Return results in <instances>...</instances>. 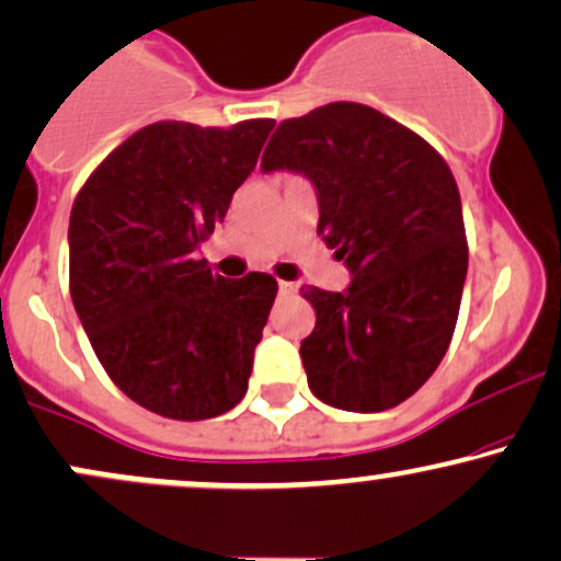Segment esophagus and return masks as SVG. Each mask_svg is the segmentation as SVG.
<instances>
[{"label": "esophagus", "mask_w": 561, "mask_h": 561, "mask_svg": "<svg viewBox=\"0 0 561 561\" xmlns=\"http://www.w3.org/2000/svg\"><path fill=\"white\" fill-rule=\"evenodd\" d=\"M295 289H298V285H295V282H279V293L282 295H293Z\"/></svg>", "instance_id": "1"}]
</instances>
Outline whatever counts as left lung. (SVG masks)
I'll return each mask as SVG.
<instances>
[{"label":"left lung","mask_w":561,"mask_h":561,"mask_svg":"<svg viewBox=\"0 0 561 561\" xmlns=\"http://www.w3.org/2000/svg\"><path fill=\"white\" fill-rule=\"evenodd\" d=\"M263 171H298L319 197L317 231L351 287L300 289L317 327L300 343L308 388L343 411H385L433 377L467 279L461 197L420 134L358 102L276 126Z\"/></svg>","instance_id":"obj_1"}]
</instances>
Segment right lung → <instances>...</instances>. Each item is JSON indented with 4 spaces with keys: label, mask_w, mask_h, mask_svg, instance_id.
<instances>
[{
    "label": "right lung",
    "mask_w": 561,
    "mask_h": 561,
    "mask_svg": "<svg viewBox=\"0 0 561 561\" xmlns=\"http://www.w3.org/2000/svg\"><path fill=\"white\" fill-rule=\"evenodd\" d=\"M272 128V118L158 121L96 165L70 210V298L83 332L107 377L169 420H210L248 392L276 279L214 276L195 250Z\"/></svg>",
    "instance_id": "1"
}]
</instances>
